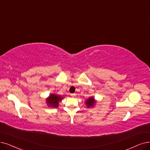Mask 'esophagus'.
Here are the masks:
<instances>
[{"instance_id": "obj_1", "label": "esophagus", "mask_w": 150, "mask_h": 150, "mask_svg": "<svg viewBox=\"0 0 150 150\" xmlns=\"http://www.w3.org/2000/svg\"><path fill=\"white\" fill-rule=\"evenodd\" d=\"M70 95L71 96V97H74V96L76 95V94L75 93H71Z\"/></svg>"}]
</instances>
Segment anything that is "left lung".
Segmentation results:
<instances>
[{
	"instance_id": "left-lung-1",
	"label": "left lung",
	"mask_w": 150,
	"mask_h": 150,
	"mask_svg": "<svg viewBox=\"0 0 150 150\" xmlns=\"http://www.w3.org/2000/svg\"><path fill=\"white\" fill-rule=\"evenodd\" d=\"M96 103H97V100L95 99L93 97H90L85 101V104L88 108L94 107Z\"/></svg>"
}]
</instances>
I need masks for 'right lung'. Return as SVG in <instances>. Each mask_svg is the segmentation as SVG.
Listing matches in <instances>:
<instances>
[{"label": "right lung", "mask_w": 150, "mask_h": 150, "mask_svg": "<svg viewBox=\"0 0 150 150\" xmlns=\"http://www.w3.org/2000/svg\"><path fill=\"white\" fill-rule=\"evenodd\" d=\"M63 96L59 95L56 93H51L49 97L46 98V104L48 107L50 108H58L59 103L62 101L63 98Z\"/></svg>", "instance_id": "right-lung-1"}]
</instances>
